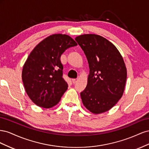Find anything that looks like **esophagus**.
<instances>
[{
  "mask_svg": "<svg viewBox=\"0 0 149 149\" xmlns=\"http://www.w3.org/2000/svg\"><path fill=\"white\" fill-rule=\"evenodd\" d=\"M78 81V79L77 78H76V79H72V82H73V84H75V83H77Z\"/></svg>",
  "mask_w": 149,
  "mask_h": 149,
  "instance_id": "esophagus-1",
  "label": "esophagus"
}]
</instances>
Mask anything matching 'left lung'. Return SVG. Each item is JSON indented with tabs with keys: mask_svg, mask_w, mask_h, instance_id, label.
<instances>
[{
	"mask_svg": "<svg viewBox=\"0 0 149 149\" xmlns=\"http://www.w3.org/2000/svg\"><path fill=\"white\" fill-rule=\"evenodd\" d=\"M75 40L89 67L88 84L80 93L83 104L94 114L109 111L124 93L127 70L123 58L114 45L100 35L85 34Z\"/></svg>",
	"mask_w": 149,
	"mask_h": 149,
	"instance_id": "1",
	"label": "left lung"
}]
</instances>
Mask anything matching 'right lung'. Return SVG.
Here are the masks:
<instances>
[{"instance_id": "1", "label": "right lung", "mask_w": 149, "mask_h": 149, "mask_svg": "<svg viewBox=\"0 0 149 149\" xmlns=\"http://www.w3.org/2000/svg\"><path fill=\"white\" fill-rule=\"evenodd\" d=\"M76 45L70 36L54 34L31 51L22 76L26 93L35 104L49 108L60 101L68 86L63 78V66L60 57L66 49Z\"/></svg>"}]
</instances>
